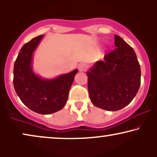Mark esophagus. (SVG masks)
<instances>
[{"label": "esophagus", "instance_id": "34e87169", "mask_svg": "<svg viewBox=\"0 0 157 157\" xmlns=\"http://www.w3.org/2000/svg\"><path fill=\"white\" fill-rule=\"evenodd\" d=\"M86 68H87L86 64H85V63L79 64L78 70H79V71H80V72H85V71L86 70Z\"/></svg>", "mask_w": 157, "mask_h": 157}]
</instances>
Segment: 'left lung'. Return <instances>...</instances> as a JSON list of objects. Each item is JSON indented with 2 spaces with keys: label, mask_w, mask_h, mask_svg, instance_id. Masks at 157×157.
Segmentation results:
<instances>
[{
  "label": "left lung",
  "mask_w": 157,
  "mask_h": 157,
  "mask_svg": "<svg viewBox=\"0 0 157 157\" xmlns=\"http://www.w3.org/2000/svg\"><path fill=\"white\" fill-rule=\"evenodd\" d=\"M114 51L97 61L87 72L89 96L96 107L121 110L132 101L141 84V68L134 50L115 35Z\"/></svg>",
  "instance_id": "8db88e82"
}]
</instances>
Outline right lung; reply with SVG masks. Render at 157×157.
<instances>
[{
    "label": "right lung",
    "instance_id": "add662e5",
    "mask_svg": "<svg viewBox=\"0 0 157 157\" xmlns=\"http://www.w3.org/2000/svg\"><path fill=\"white\" fill-rule=\"evenodd\" d=\"M44 37L40 35L23 46L14 63L13 86L22 103L39 114L48 115L59 111L67 101L75 69L67 74L47 79L33 70V52Z\"/></svg>",
    "mask_w": 157,
    "mask_h": 157
}]
</instances>
